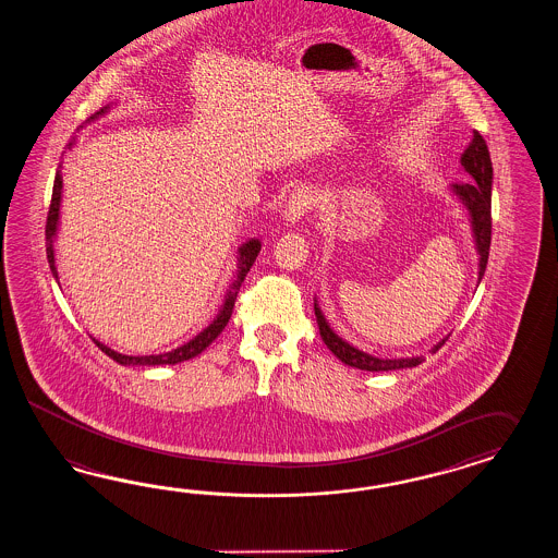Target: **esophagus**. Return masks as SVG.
I'll return each instance as SVG.
<instances>
[{
  "label": "esophagus",
  "instance_id": "1",
  "mask_svg": "<svg viewBox=\"0 0 558 558\" xmlns=\"http://www.w3.org/2000/svg\"><path fill=\"white\" fill-rule=\"evenodd\" d=\"M312 204H314L312 190L301 187L298 192H293V194L289 196V201H287L286 210H283L287 222H289V225H298L301 218L312 210Z\"/></svg>",
  "mask_w": 558,
  "mask_h": 558
}]
</instances>
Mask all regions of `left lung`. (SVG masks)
<instances>
[{
	"instance_id": "obj_1",
	"label": "left lung",
	"mask_w": 558,
	"mask_h": 558,
	"mask_svg": "<svg viewBox=\"0 0 558 558\" xmlns=\"http://www.w3.org/2000/svg\"><path fill=\"white\" fill-rule=\"evenodd\" d=\"M461 168L468 173L472 180L470 182H461V184H451L449 192L456 201L463 206V210L470 216V225H472L473 244L477 251V286L484 277L487 267V257H489V243H492V182H494V168H492V159L487 151L486 140L473 131L472 144L468 145V149L461 154ZM315 319H317V328L324 343L331 350V354L342 360L343 364L357 368V371L366 372H386L400 371V368H413L418 366L425 356L411 357H378L372 356L368 352L360 350L356 345L345 342L340 338L326 319V315L322 312L319 303L314 298ZM441 342L435 343L429 352H437L444 345Z\"/></svg>"
}]
</instances>
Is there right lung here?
Returning a JSON list of instances; mask_svg holds the SVG:
<instances>
[{
  "mask_svg": "<svg viewBox=\"0 0 558 558\" xmlns=\"http://www.w3.org/2000/svg\"><path fill=\"white\" fill-rule=\"evenodd\" d=\"M113 105H107L102 107L100 111L93 114L90 119H86V123L99 119L102 114L109 113ZM76 144V137H72L71 144L66 145L69 149H72V145ZM62 168V163L58 166ZM60 204H62V173L60 170L57 172L54 178V187H52V202H50V210H48V222H46V257H48V265H50V271L52 277L58 281V269H57V251H54V243H57L58 225H60ZM258 251H260V241L258 239H248L244 241L239 248H236V271H234V279L227 289V295L225 301L218 310L215 319L202 329L201 333H196L192 340H187L186 343L173 348L172 352H163V354H149V356H128V354H121V352H114L109 345L99 342L93 338V342L99 345V350H102L109 357H113L117 364L121 366H163V364H180L184 360L190 357L198 356L202 354L210 343L215 342L216 338L220 336V331L225 329V326L229 324L230 315H232V307H234V301L239 295V289L243 286L244 277L246 272L251 271L255 258H257Z\"/></svg>",
  "mask_w": 558,
  "mask_h": 558,
  "instance_id": "1",
  "label": "right lung"
}]
</instances>
